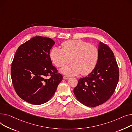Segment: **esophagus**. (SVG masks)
Segmentation results:
<instances>
[{
  "instance_id": "esophagus-1",
  "label": "esophagus",
  "mask_w": 132,
  "mask_h": 132,
  "mask_svg": "<svg viewBox=\"0 0 132 132\" xmlns=\"http://www.w3.org/2000/svg\"><path fill=\"white\" fill-rule=\"evenodd\" d=\"M63 78L65 79H69L70 78H69V77H68V76H64L63 77Z\"/></svg>"
}]
</instances>
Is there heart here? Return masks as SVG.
<instances>
[{
    "mask_svg": "<svg viewBox=\"0 0 132 132\" xmlns=\"http://www.w3.org/2000/svg\"><path fill=\"white\" fill-rule=\"evenodd\" d=\"M61 48L53 47L50 56L57 67H63L71 59L72 63L61 70L68 76L90 73L96 68L99 59V52L94 45L81 40H69L63 43Z\"/></svg>",
    "mask_w": 132,
    "mask_h": 132,
    "instance_id": "b5f03b06",
    "label": "heart"
}]
</instances>
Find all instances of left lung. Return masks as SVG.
<instances>
[{"label": "left lung", "instance_id": "left-lung-1", "mask_svg": "<svg viewBox=\"0 0 132 132\" xmlns=\"http://www.w3.org/2000/svg\"><path fill=\"white\" fill-rule=\"evenodd\" d=\"M99 59L95 69L80 78L73 89L74 94L82 104L95 107L109 100L117 87L119 71L113 53L106 44L98 45Z\"/></svg>", "mask_w": 132, "mask_h": 132}]
</instances>
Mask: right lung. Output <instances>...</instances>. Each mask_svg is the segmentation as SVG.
<instances>
[{
  "label": "right lung",
  "instance_id": "right-lung-1",
  "mask_svg": "<svg viewBox=\"0 0 132 132\" xmlns=\"http://www.w3.org/2000/svg\"><path fill=\"white\" fill-rule=\"evenodd\" d=\"M54 44L50 38L36 36L19 46L15 54L11 70L13 85L18 96L29 103L48 102L62 80L50 55Z\"/></svg>",
  "mask_w": 132,
  "mask_h": 132
}]
</instances>
